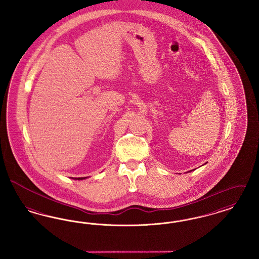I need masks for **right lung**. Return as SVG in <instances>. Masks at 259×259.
Wrapping results in <instances>:
<instances>
[{
  "label": "right lung",
  "instance_id": "obj_1",
  "mask_svg": "<svg viewBox=\"0 0 259 259\" xmlns=\"http://www.w3.org/2000/svg\"><path fill=\"white\" fill-rule=\"evenodd\" d=\"M85 178H75L74 180H84Z\"/></svg>",
  "mask_w": 259,
  "mask_h": 259
}]
</instances>
